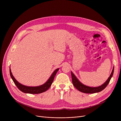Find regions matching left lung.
Here are the masks:
<instances>
[{"mask_svg":"<svg viewBox=\"0 0 121 121\" xmlns=\"http://www.w3.org/2000/svg\"><path fill=\"white\" fill-rule=\"evenodd\" d=\"M114 71V66L113 67L112 72L108 78V79L106 81V82L101 85L100 86L97 87H89V86H86L84 84H83L81 82H80L78 79L77 78V77L75 76V75L72 72H71V77H72V83L74 85V87L78 90V91H80V92H82L83 93H95L97 92H100L102 91V90H104L109 84L112 77Z\"/></svg>","mask_w":121,"mask_h":121,"instance_id":"left-lung-1","label":"left lung"}]
</instances>
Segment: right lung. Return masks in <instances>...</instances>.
Listing matches in <instances>:
<instances>
[{
  "label": "right lung",
  "mask_w": 121,
  "mask_h": 121,
  "mask_svg": "<svg viewBox=\"0 0 121 121\" xmlns=\"http://www.w3.org/2000/svg\"><path fill=\"white\" fill-rule=\"evenodd\" d=\"M58 70L59 68H57L56 69L53 73V74H52V75L48 79V80L44 84L39 86H36V87H29V86H26L22 85L18 81H17V80L14 78L11 73L10 68H9V72L10 77L13 80L14 83H15L17 88H18L21 91L25 93L39 94L46 91L51 87L52 84L54 81L55 77Z\"/></svg>",
  "instance_id": "right-lung-1"
}]
</instances>
